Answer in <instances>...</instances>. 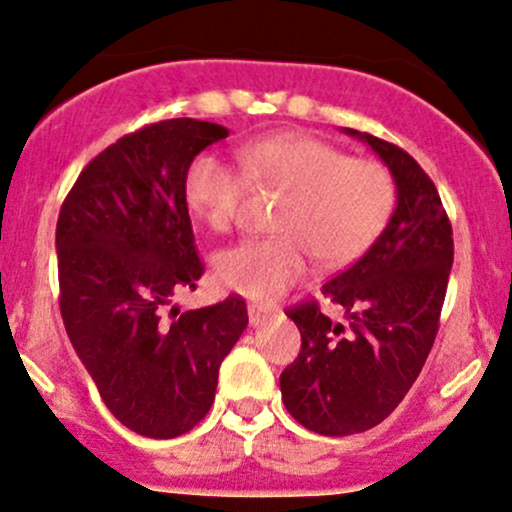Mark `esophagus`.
<instances>
[{
	"mask_svg": "<svg viewBox=\"0 0 512 512\" xmlns=\"http://www.w3.org/2000/svg\"><path fill=\"white\" fill-rule=\"evenodd\" d=\"M248 317H250L252 327H260V325H264V322H267L269 310H264L262 305H248Z\"/></svg>",
	"mask_w": 512,
	"mask_h": 512,
	"instance_id": "obj_1",
	"label": "esophagus"
}]
</instances>
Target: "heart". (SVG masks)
Masks as SVG:
<instances>
[{
    "instance_id": "1",
    "label": "heart",
    "mask_w": 512,
    "mask_h": 512,
    "mask_svg": "<svg viewBox=\"0 0 512 512\" xmlns=\"http://www.w3.org/2000/svg\"><path fill=\"white\" fill-rule=\"evenodd\" d=\"M244 170L214 154H199L182 178L187 207L214 233L238 223L248 182L279 190L274 238L245 240L214 260L221 286L272 301L310 272V252L327 267L361 257L383 233L395 209L397 187L390 168L373 158H349L310 134L281 132L252 139L238 149Z\"/></svg>"
}]
</instances>
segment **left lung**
I'll list each match as a JSON object with an SVG mask.
<instances>
[{"label": "left lung", "instance_id": "left-lung-1", "mask_svg": "<svg viewBox=\"0 0 512 512\" xmlns=\"http://www.w3.org/2000/svg\"><path fill=\"white\" fill-rule=\"evenodd\" d=\"M375 151L397 185V207L366 255L322 293L342 305L337 322L317 301L293 305L301 354L281 373V397L320 436L378 426L419 378L436 342L452 267V226L424 168L399 146L344 129Z\"/></svg>", "mask_w": 512, "mask_h": 512}]
</instances>
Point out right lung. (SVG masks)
Here are the masks:
<instances>
[{"label": "right lung", "mask_w": 512, "mask_h": 512, "mask_svg": "<svg viewBox=\"0 0 512 512\" xmlns=\"http://www.w3.org/2000/svg\"><path fill=\"white\" fill-rule=\"evenodd\" d=\"M226 137L192 117L125 134L81 170L57 219L64 327L105 407L146 438H178L207 416L248 325L240 296L167 310L204 274L182 178Z\"/></svg>", "instance_id": "add662e5"}]
</instances>
